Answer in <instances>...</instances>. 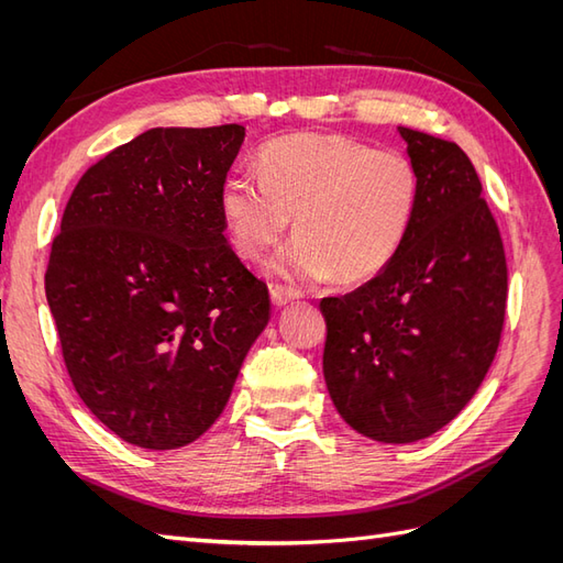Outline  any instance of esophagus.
Returning a JSON list of instances; mask_svg holds the SVG:
<instances>
[{"label": "esophagus", "mask_w": 563, "mask_h": 563, "mask_svg": "<svg viewBox=\"0 0 563 563\" xmlns=\"http://www.w3.org/2000/svg\"><path fill=\"white\" fill-rule=\"evenodd\" d=\"M269 296H272V302L277 305V308H284L286 302H294L300 298V291H296V288L291 286H284V284H275L269 288Z\"/></svg>", "instance_id": "obj_1"}]
</instances>
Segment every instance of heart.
Wrapping results in <instances>:
<instances>
[{
	"mask_svg": "<svg viewBox=\"0 0 563 563\" xmlns=\"http://www.w3.org/2000/svg\"><path fill=\"white\" fill-rule=\"evenodd\" d=\"M422 195L416 162L401 150H373L338 133H296L272 141L261 176L232 174L220 211L232 242L258 258L294 218L296 236L272 272L288 279L360 284L397 258Z\"/></svg>",
	"mask_w": 563,
	"mask_h": 563,
	"instance_id": "heart-1",
	"label": "heart"
}]
</instances>
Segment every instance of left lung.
<instances>
[{"instance_id": "obj_1", "label": "left lung", "mask_w": 563, "mask_h": 563, "mask_svg": "<svg viewBox=\"0 0 563 563\" xmlns=\"http://www.w3.org/2000/svg\"><path fill=\"white\" fill-rule=\"evenodd\" d=\"M422 195L408 240L380 275L323 298V378L350 428L411 444L451 422L500 345L507 261L470 157L399 126Z\"/></svg>"}]
</instances>
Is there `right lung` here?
<instances>
[{"mask_svg": "<svg viewBox=\"0 0 563 563\" xmlns=\"http://www.w3.org/2000/svg\"><path fill=\"white\" fill-rule=\"evenodd\" d=\"M244 126L150 129L79 178L46 300L81 401L141 449L190 444L223 413L269 319L267 284L220 211Z\"/></svg>", "mask_w": 563, "mask_h": 563, "instance_id": "add662e5", "label": "right lung"}]
</instances>
